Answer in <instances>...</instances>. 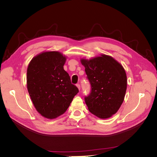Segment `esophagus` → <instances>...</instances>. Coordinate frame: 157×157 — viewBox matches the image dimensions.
Masks as SVG:
<instances>
[{"label": "esophagus", "mask_w": 157, "mask_h": 157, "mask_svg": "<svg viewBox=\"0 0 157 157\" xmlns=\"http://www.w3.org/2000/svg\"><path fill=\"white\" fill-rule=\"evenodd\" d=\"M77 88H78V90H80V85L79 84H77Z\"/></svg>", "instance_id": "1"}]
</instances>
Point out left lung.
Segmentation results:
<instances>
[{
	"instance_id": "1",
	"label": "left lung",
	"mask_w": 157,
	"mask_h": 157,
	"mask_svg": "<svg viewBox=\"0 0 157 157\" xmlns=\"http://www.w3.org/2000/svg\"><path fill=\"white\" fill-rule=\"evenodd\" d=\"M81 63L91 86L90 94L84 97L89 111L100 118L111 117L124 101L127 87L125 70L107 55L82 59Z\"/></svg>"
}]
</instances>
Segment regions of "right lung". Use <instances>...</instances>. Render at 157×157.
Listing matches in <instances>:
<instances>
[{
    "label": "right lung",
    "instance_id": "add662e5",
    "mask_svg": "<svg viewBox=\"0 0 157 157\" xmlns=\"http://www.w3.org/2000/svg\"><path fill=\"white\" fill-rule=\"evenodd\" d=\"M65 60L58 52H46L33 58L28 66V92L36 111L47 118L63 114L78 92L63 69Z\"/></svg>",
    "mask_w": 157,
    "mask_h": 157
}]
</instances>
